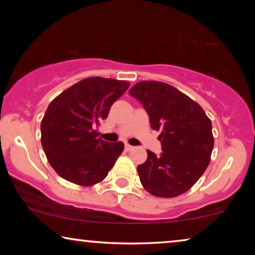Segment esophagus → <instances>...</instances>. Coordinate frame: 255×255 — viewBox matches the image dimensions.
Masks as SVG:
<instances>
[{
  "mask_svg": "<svg viewBox=\"0 0 255 255\" xmlns=\"http://www.w3.org/2000/svg\"><path fill=\"white\" fill-rule=\"evenodd\" d=\"M131 149H133V146L128 145V144H125V151H131Z\"/></svg>",
  "mask_w": 255,
  "mask_h": 255,
  "instance_id": "esophagus-1",
  "label": "esophagus"
}]
</instances>
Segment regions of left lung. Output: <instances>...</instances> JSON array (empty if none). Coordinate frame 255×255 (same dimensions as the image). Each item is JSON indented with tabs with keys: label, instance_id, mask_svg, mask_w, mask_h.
<instances>
[{
	"label": "left lung",
	"instance_id": "left-lung-1",
	"mask_svg": "<svg viewBox=\"0 0 255 255\" xmlns=\"http://www.w3.org/2000/svg\"><path fill=\"white\" fill-rule=\"evenodd\" d=\"M128 94L145 108L153 130L161 131V154L147 151L146 161L137 167L142 187L156 197L186 193L210 162L211 121L200 104L168 83L140 81Z\"/></svg>",
	"mask_w": 255,
	"mask_h": 255
}]
</instances>
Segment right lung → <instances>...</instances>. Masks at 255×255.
Wrapping results in <instances>:
<instances>
[{
    "instance_id": "obj_1",
    "label": "right lung",
    "mask_w": 255,
    "mask_h": 255,
    "mask_svg": "<svg viewBox=\"0 0 255 255\" xmlns=\"http://www.w3.org/2000/svg\"><path fill=\"white\" fill-rule=\"evenodd\" d=\"M128 86V81L93 76L69 87L50 103L40 124V140L59 176L82 187L106 179L124 144L97 138L95 127L106 120Z\"/></svg>"
}]
</instances>
